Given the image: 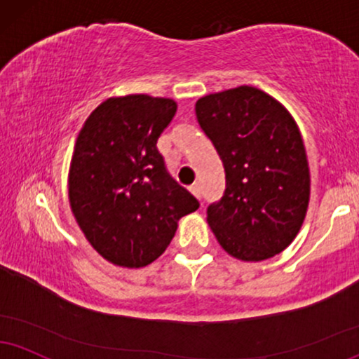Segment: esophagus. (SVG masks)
<instances>
[{"mask_svg":"<svg viewBox=\"0 0 359 359\" xmlns=\"http://www.w3.org/2000/svg\"><path fill=\"white\" fill-rule=\"evenodd\" d=\"M189 191L193 193V196H196L198 200H201V184L200 183H194L191 188H189Z\"/></svg>","mask_w":359,"mask_h":359,"instance_id":"1","label":"esophagus"}]
</instances>
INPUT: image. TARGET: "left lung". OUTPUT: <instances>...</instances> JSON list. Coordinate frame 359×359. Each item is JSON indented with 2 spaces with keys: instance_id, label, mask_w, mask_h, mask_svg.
Here are the masks:
<instances>
[{
  "instance_id": "left-lung-1",
  "label": "left lung",
  "mask_w": 359,
  "mask_h": 359,
  "mask_svg": "<svg viewBox=\"0 0 359 359\" xmlns=\"http://www.w3.org/2000/svg\"><path fill=\"white\" fill-rule=\"evenodd\" d=\"M201 130L213 141L226 189L208 208V224L233 258L264 261L293 243L309 203V166L294 118L255 86L196 101Z\"/></svg>"
}]
</instances>
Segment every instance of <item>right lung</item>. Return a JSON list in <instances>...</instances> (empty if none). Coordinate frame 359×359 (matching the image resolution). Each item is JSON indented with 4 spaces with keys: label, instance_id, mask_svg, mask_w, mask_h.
<instances>
[{
    "label": "right lung",
    "instance_id": "right-lung-1",
    "mask_svg": "<svg viewBox=\"0 0 359 359\" xmlns=\"http://www.w3.org/2000/svg\"><path fill=\"white\" fill-rule=\"evenodd\" d=\"M176 109L171 98L114 96L79 130L69 206L96 253L116 266H148L165 253L178 221L200 208L168 175L156 148Z\"/></svg>",
    "mask_w": 359,
    "mask_h": 359
}]
</instances>
